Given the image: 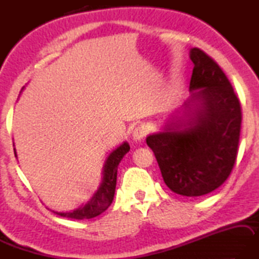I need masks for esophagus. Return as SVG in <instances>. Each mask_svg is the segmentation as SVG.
<instances>
[{
    "label": "esophagus",
    "instance_id": "obj_1",
    "mask_svg": "<svg viewBox=\"0 0 259 259\" xmlns=\"http://www.w3.org/2000/svg\"><path fill=\"white\" fill-rule=\"evenodd\" d=\"M146 134H147L146 128H144V126H137V128L134 130V134H133L134 139L136 142H137V140H142L146 136Z\"/></svg>",
    "mask_w": 259,
    "mask_h": 259
}]
</instances>
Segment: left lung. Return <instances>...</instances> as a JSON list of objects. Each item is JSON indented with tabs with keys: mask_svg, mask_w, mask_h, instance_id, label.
I'll return each mask as SVG.
<instances>
[{
	"mask_svg": "<svg viewBox=\"0 0 259 259\" xmlns=\"http://www.w3.org/2000/svg\"><path fill=\"white\" fill-rule=\"evenodd\" d=\"M190 59L192 94L183 105L187 119L149 135L146 143L156 157L165 185L178 195L198 197L218 189L231 175L242 113L220 65L197 48L190 50Z\"/></svg>",
	"mask_w": 259,
	"mask_h": 259,
	"instance_id": "left-lung-1",
	"label": "left lung"
}]
</instances>
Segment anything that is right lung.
<instances>
[{
	"label": "right lung",
	"instance_id": "obj_1",
	"mask_svg": "<svg viewBox=\"0 0 259 259\" xmlns=\"http://www.w3.org/2000/svg\"><path fill=\"white\" fill-rule=\"evenodd\" d=\"M130 150V146L128 143H123L120 147H117L107 157L105 165H104V176L98 190L94 194L92 199L88 203L81 206L77 209L69 213H58L54 211L55 214L63 218L73 219V220H87L93 219L95 216L102 214L103 211L110 207L114 198V192L116 187V176H117V166L121 159L123 158L124 155Z\"/></svg>",
	"mask_w": 259,
	"mask_h": 259
}]
</instances>
